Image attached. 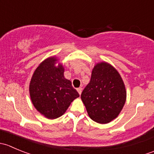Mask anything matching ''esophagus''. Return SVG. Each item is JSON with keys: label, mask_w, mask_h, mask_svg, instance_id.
Instances as JSON below:
<instances>
[{"label": "esophagus", "mask_w": 154, "mask_h": 154, "mask_svg": "<svg viewBox=\"0 0 154 154\" xmlns=\"http://www.w3.org/2000/svg\"><path fill=\"white\" fill-rule=\"evenodd\" d=\"M77 91H78L79 94H81V92H82V88H81V87H80V88H77Z\"/></svg>", "instance_id": "esophagus-1"}]
</instances>
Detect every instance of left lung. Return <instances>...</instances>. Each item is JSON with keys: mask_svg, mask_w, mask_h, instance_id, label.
Returning <instances> with one entry per match:
<instances>
[{"mask_svg": "<svg viewBox=\"0 0 154 154\" xmlns=\"http://www.w3.org/2000/svg\"><path fill=\"white\" fill-rule=\"evenodd\" d=\"M126 97L125 83L117 70L105 62L96 64L81 94L90 119L99 124L109 123L118 117Z\"/></svg>", "mask_w": 154, "mask_h": 154, "instance_id": "1", "label": "left lung"}]
</instances>
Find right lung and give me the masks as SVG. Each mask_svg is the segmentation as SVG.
<instances>
[{
  "mask_svg": "<svg viewBox=\"0 0 154 154\" xmlns=\"http://www.w3.org/2000/svg\"><path fill=\"white\" fill-rule=\"evenodd\" d=\"M57 57L46 59L34 71L29 83L31 100L45 117L55 119L63 116L79 94L65 78L64 68Z\"/></svg>",
  "mask_w": 154,
  "mask_h": 154,
  "instance_id": "1",
  "label": "right lung"
}]
</instances>
